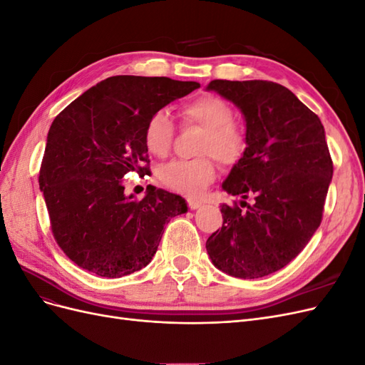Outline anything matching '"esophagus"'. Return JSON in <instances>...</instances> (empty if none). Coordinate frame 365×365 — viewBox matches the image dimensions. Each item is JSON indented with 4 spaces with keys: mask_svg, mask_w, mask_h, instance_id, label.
<instances>
[{
    "mask_svg": "<svg viewBox=\"0 0 365 365\" xmlns=\"http://www.w3.org/2000/svg\"><path fill=\"white\" fill-rule=\"evenodd\" d=\"M201 205H202V201H200V200H193V197L187 200V207H189L190 210H196V208H200Z\"/></svg>",
    "mask_w": 365,
    "mask_h": 365,
    "instance_id": "1",
    "label": "esophagus"
}]
</instances>
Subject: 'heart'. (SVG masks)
<instances>
[{
  "label": "heart",
  "mask_w": 365,
  "mask_h": 365,
  "mask_svg": "<svg viewBox=\"0 0 365 365\" xmlns=\"http://www.w3.org/2000/svg\"><path fill=\"white\" fill-rule=\"evenodd\" d=\"M181 117L189 125L204 128L200 153L207 157L195 160H176L160 170L161 182L185 196H197L215 180L216 165L213 155L220 163L231 164L244 155L247 148L245 132L233 121V109L217 96H202L181 108ZM175 126L165 109L152 113L143 129V143L149 153L165 157L170 150Z\"/></svg>",
  "instance_id": "heart-1"
}]
</instances>
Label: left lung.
<instances>
[{"instance_id":"obj_1","label":"left lung","mask_w":365,"mask_h":365,"mask_svg":"<svg viewBox=\"0 0 365 365\" xmlns=\"http://www.w3.org/2000/svg\"><path fill=\"white\" fill-rule=\"evenodd\" d=\"M207 90L233 102L247 123L245 152L222 184L247 212L222 205V228L207 239V252L233 277H264L294 260L322 224L334 173L324 128L280 83L217 79Z\"/></svg>"}]
</instances>
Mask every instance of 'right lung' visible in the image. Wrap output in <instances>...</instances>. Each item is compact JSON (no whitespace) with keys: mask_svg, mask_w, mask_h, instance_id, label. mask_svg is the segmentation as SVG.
Here are the masks:
<instances>
[{"mask_svg":"<svg viewBox=\"0 0 365 365\" xmlns=\"http://www.w3.org/2000/svg\"><path fill=\"white\" fill-rule=\"evenodd\" d=\"M200 88L169 77L113 76L53 120L39 170L51 233L77 267L108 279L135 272L157 252L164 225L187 212L181 196L148 185L125 195L129 172L149 168L143 129L152 113Z\"/></svg>","mask_w":365,"mask_h":365,"instance_id":"add662e5","label":"right lung"}]
</instances>
